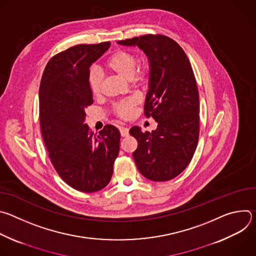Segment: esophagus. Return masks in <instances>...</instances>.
Here are the masks:
<instances>
[{
	"instance_id": "obj_1",
	"label": "esophagus",
	"mask_w": 256,
	"mask_h": 256,
	"mask_svg": "<svg viewBox=\"0 0 256 256\" xmlns=\"http://www.w3.org/2000/svg\"><path fill=\"white\" fill-rule=\"evenodd\" d=\"M120 132L122 136H126L128 134V128L120 126Z\"/></svg>"
}]
</instances>
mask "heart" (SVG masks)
I'll return each mask as SVG.
<instances>
[{"mask_svg":"<svg viewBox=\"0 0 256 256\" xmlns=\"http://www.w3.org/2000/svg\"><path fill=\"white\" fill-rule=\"evenodd\" d=\"M104 68L108 72L130 81L134 85L142 84L147 80L151 72V64L147 60H142L136 64V56L130 50H120L114 52L104 62ZM88 87L93 96L101 93L102 79L94 70H91L87 77ZM134 106V100L122 101L114 105V114L122 118H128L132 116Z\"/></svg>","mask_w":256,"mask_h":256,"instance_id":"heart-1","label":"heart"}]
</instances>
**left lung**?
Here are the masks:
<instances>
[{
    "label": "left lung",
    "mask_w": 256,
    "mask_h": 256,
    "mask_svg": "<svg viewBox=\"0 0 256 256\" xmlns=\"http://www.w3.org/2000/svg\"><path fill=\"white\" fill-rule=\"evenodd\" d=\"M118 44L138 46L151 64L144 114L158 126L152 132L138 126L130 130L138 140L134 160L146 178L171 180L188 166L198 142L200 98L192 64L181 46L162 34H146Z\"/></svg>",
    "instance_id": "obj_1"
}]
</instances>
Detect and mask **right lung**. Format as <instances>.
<instances>
[{"label": "right lung", "mask_w": 256, "mask_h": 256, "mask_svg": "<svg viewBox=\"0 0 256 256\" xmlns=\"http://www.w3.org/2000/svg\"><path fill=\"white\" fill-rule=\"evenodd\" d=\"M110 46L78 44L54 56L40 87V118L48 157L60 178L83 192L104 188L120 153V130L106 124L99 134L85 124L93 103L87 77L90 66Z\"/></svg>", "instance_id": "1"}]
</instances>
